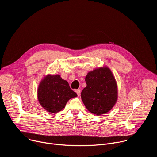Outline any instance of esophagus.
Instances as JSON below:
<instances>
[{
	"mask_svg": "<svg viewBox=\"0 0 157 157\" xmlns=\"http://www.w3.org/2000/svg\"><path fill=\"white\" fill-rule=\"evenodd\" d=\"M76 93H77L78 96H79L80 94H81V90H80V89H77V90H76Z\"/></svg>",
	"mask_w": 157,
	"mask_h": 157,
	"instance_id": "obj_1",
	"label": "esophagus"
}]
</instances>
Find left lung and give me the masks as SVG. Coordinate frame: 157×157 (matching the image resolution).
Wrapping results in <instances>:
<instances>
[{
  "mask_svg": "<svg viewBox=\"0 0 157 157\" xmlns=\"http://www.w3.org/2000/svg\"><path fill=\"white\" fill-rule=\"evenodd\" d=\"M86 87L81 92V99L90 113L99 116L113 109L118 98L116 79L107 66L89 71L85 78Z\"/></svg>",
  "mask_w": 157,
  "mask_h": 157,
  "instance_id": "obj_1",
  "label": "left lung"
}]
</instances>
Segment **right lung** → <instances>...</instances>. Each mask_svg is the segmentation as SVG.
<instances>
[{
    "label": "right lung",
    "instance_id": "right-lung-1",
    "mask_svg": "<svg viewBox=\"0 0 157 157\" xmlns=\"http://www.w3.org/2000/svg\"><path fill=\"white\" fill-rule=\"evenodd\" d=\"M77 96L70 88L68 82L59 75H47L44 76L38 87L39 103L44 109L51 113L61 111L67 102Z\"/></svg>",
    "mask_w": 157,
    "mask_h": 157
}]
</instances>
